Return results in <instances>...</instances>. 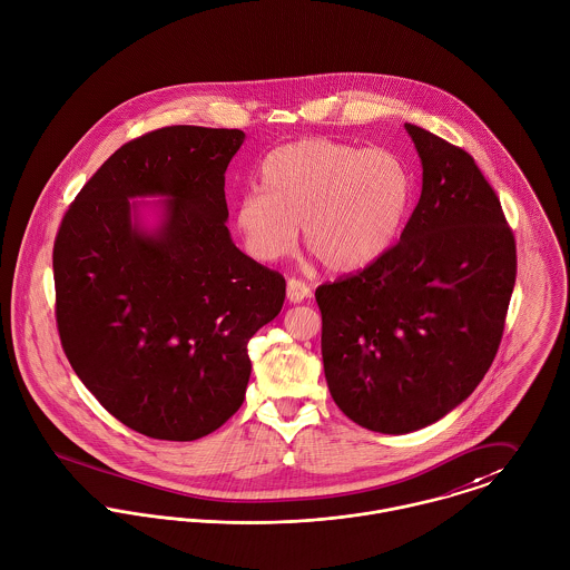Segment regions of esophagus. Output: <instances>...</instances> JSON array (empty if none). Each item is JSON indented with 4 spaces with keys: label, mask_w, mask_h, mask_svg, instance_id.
Masks as SVG:
<instances>
[{
    "label": "esophagus",
    "mask_w": 570,
    "mask_h": 570,
    "mask_svg": "<svg viewBox=\"0 0 570 570\" xmlns=\"http://www.w3.org/2000/svg\"><path fill=\"white\" fill-rule=\"evenodd\" d=\"M286 295H288V299H291L293 304H299V302L308 299V297L313 295V291H311V286H308L306 282H302V279H297V277H291V279H288V286H286Z\"/></svg>",
    "instance_id": "34e87169"
}]
</instances>
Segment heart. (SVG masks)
Segmentation results:
<instances>
[{
  "instance_id": "b5f03b06",
  "label": "heart",
  "mask_w": 570,
  "mask_h": 570,
  "mask_svg": "<svg viewBox=\"0 0 570 570\" xmlns=\"http://www.w3.org/2000/svg\"><path fill=\"white\" fill-rule=\"evenodd\" d=\"M259 179L262 190L245 191L234 214L259 262L293 254L304 223V243L325 268L358 271L391 247L411 203V175L395 153L330 137L275 148Z\"/></svg>"
}]
</instances>
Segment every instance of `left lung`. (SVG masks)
I'll return each instance as SVG.
<instances>
[{
  "instance_id": "8db88e82",
  "label": "left lung",
  "mask_w": 570,
  "mask_h": 570,
  "mask_svg": "<svg viewBox=\"0 0 570 570\" xmlns=\"http://www.w3.org/2000/svg\"><path fill=\"white\" fill-rule=\"evenodd\" d=\"M404 127L424 173L400 243L315 293L327 389L352 422L384 435L442 420L476 389L515 284V240L474 159Z\"/></svg>"
}]
</instances>
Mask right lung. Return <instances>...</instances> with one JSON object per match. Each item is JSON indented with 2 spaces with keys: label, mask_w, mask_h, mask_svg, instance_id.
Masks as SVG:
<instances>
[{
  "label": "right lung",
  "mask_w": 570,
  "mask_h": 570,
  "mask_svg": "<svg viewBox=\"0 0 570 570\" xmlns=\"http://www.w3.org/2000/svg\"><path fill=\"white\" fill-rule=\"evenodd\" d=\"M238 128L166 127L118 148L82 186L55 240L65 356L125 426L166 442L220 429L243 404L247 343L279 315L286 282L225 225ZM135 195H166L144 233Z\"/></svg>",
  "instance_id": "add662e5"
}]
</instances>
